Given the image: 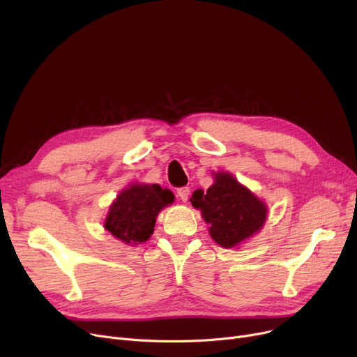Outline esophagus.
Segmentation results:
<instances>
[{
	"label": "esophagus",
	"mask_w": 357,
	"mask_h": 357,
	"mask_svg": "<svg viewBox=\"0 0 357 357\" xmlns=\"http://www.w3.org/2000/svg\"><path fill=\"white\" fill-rule=\"evenodd\" d=\"M178 197H179L183 202L188 201V197H190V188H186V186H183V188H179V190H178Z\"/></svg>",
	"instance_id": "34e87169"
}]
</instances>
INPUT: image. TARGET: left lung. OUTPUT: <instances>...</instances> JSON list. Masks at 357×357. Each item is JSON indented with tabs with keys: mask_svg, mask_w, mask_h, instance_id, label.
<instances>
[{
	"mask_svg": "<svg viewBox=\"0 0 357 357\" xmlns=\"http://www.w3.org/2000/svg\"><path fill=\"white\" fill-rule=\"evenodd\" d=\"M214 183L204 194L197 190L190 199L208 224L211 238L224 249L238 248L264 229L268 220V205L233 174H213Z\"/></svg>",
	"mask_w": 357,
	"mask_h": 357,
	"instance_id": "1",
	"label": "left lung"
}]
</instances>
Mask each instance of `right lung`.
Segmentation results:
<instances>
[{
	"label": "right lung",
	"mask_w": 357,
	"mask_h": 357,
	"mask_svg": "<svg viewBox=\"0 0 357 357\" xmlns=\"http://www.w3.org/2000/svg\"><path fill=\"white\" fill-rule=\"evenodd\" d=\"M174 201V192L158 183H130L111 202L104 229L126 245L137 246L153 234L159 213Z\"/></svg>",
	"instance_id": "1"
}]
</instances>
